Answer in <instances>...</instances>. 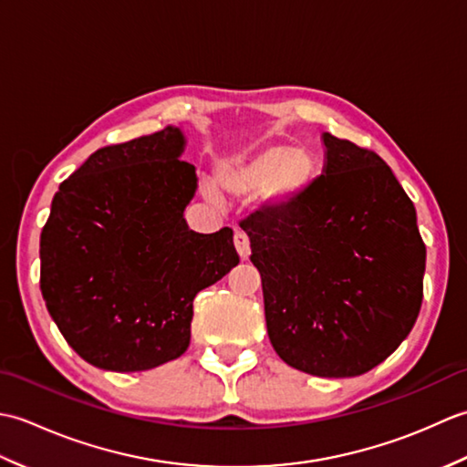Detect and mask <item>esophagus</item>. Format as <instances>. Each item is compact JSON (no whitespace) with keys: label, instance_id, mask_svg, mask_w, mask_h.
Masks as SVG:
<instances>
[{"label":"esophagus","instance_id":"esophagus-1","mask_svg":"<svg viewBox=\"0 0 467 467\" xmlns=\"http://www.w3.org/2000/svg\"><path fill=\"white\" fill-rule=\"evenodd\" d=\"M234 246H236V251H239L243 261L249 259L251 241H249V236H246L243 231H234Z\"/></svg>","mask_w":467,"mask_h":467}]
</instances>
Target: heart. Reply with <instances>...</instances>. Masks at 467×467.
<instances>
[{
    "label": "heart",
    "instance_id": "obj_1",
    "mask_svg": "<svg viewBox=\"0 0 467 467\" xmlns=\"http://www.w3.org/2000/svg\"><path fill=\"white\" fill-rule=\"evenodd\" d=\"M315 171L313 156L305 148L271 144L251 156L224 161L216 171L214 188L231 201L261 192L266 201L283 202L301 194L313 182Z\"/></svg>",
    "mask_w": 467,
    "mask_h": 467
}]
</instances>
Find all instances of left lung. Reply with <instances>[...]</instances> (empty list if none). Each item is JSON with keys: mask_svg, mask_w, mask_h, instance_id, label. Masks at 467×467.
Instances as JSON below:
<instances>
[{"mask_svg": "<svg viewBox=\"0 0 467 467\" xmlns=\"http://www.w3.org/2000/svg\"><path fill=\"white\" fill-rule=\"evenodd\" d=\"M319 178L239 223L261 273L269 339L317 377H355L410 335L423 299L415 206L379 154L329 132Z\"/></svg>", "mask_w": 467, "mask_h": 467, "instance_id": "obj_1", "label": "left lung"}]
</instances>
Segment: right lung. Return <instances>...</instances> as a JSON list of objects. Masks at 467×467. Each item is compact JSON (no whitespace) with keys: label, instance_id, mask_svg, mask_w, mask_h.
<instances>
[{"label":"right lung","instance_id":"obj_1","mask_svg":"<svg viewBox=\"0 0 467 467\" xmlns=\"http://www.w3.org/2000/svg\"><path fill=\"white\" fill-rule=\"evenodd\" d=\"M184 136L96 150L59 184L39 236V289L67 345L106 371H146L191 343L192 301L239 265L233 228L201 234L184 208L194 166Z\"/></svg>","mask_w":467,"mask_h":467}]
</instances>
